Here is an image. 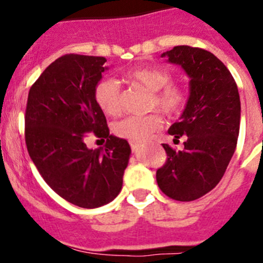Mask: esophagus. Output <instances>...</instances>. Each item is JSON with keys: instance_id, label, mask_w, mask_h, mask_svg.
Returning a JSON list of instances; mask_svg holds the SVG:
<instances>
[{"instance_id": "34e87169", "label": "esophagus", "mask_w": 263, "mask_h": 263, "mask_svg": "<svg viewBox=\"0 0 263 263\" xmlns=\"http://www.w3.org/2000/svg\"><path fill=\"white\" fill-rule=\"evenodd\" d=\"M131 148H132V151H139V148H140V146H141V144H139V142H131Z\"/></svg>"}]
</instances>
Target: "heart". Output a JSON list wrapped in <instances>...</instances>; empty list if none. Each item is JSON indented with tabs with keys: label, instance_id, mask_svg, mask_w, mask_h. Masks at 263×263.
<instances>
[{
	"label": "heart",
	"instance_id": "heart-1",
	"mask_svg": "<svg viewBox=\"0 0 263 263\" xmlns=\"http://www.w3.org/2000/svg\"><path fill=\"white\" fill-rule=\"evenodd\" d=\"M127 80L142 85L153 92L150 109H159L169 118L179 116L188 103V90L184 85L171 82L168 71L159 67H140L127 73ZM94 98L103 113L117 117L122 112L121 86L113 79H103L97 84ZM163 127V117L159 113H151L144 117H128L115 126V134L118 137L131 142H144Z\"/></svg>",
	"mask_w": 263,
	"mask_h": 263
}]
</instances>
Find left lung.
<instances>
[{
  "label": "left lung",
  "instance_id": "left-lung-1",
  "mask_svg": "<svg viewBox=\"0 0 263 263\" xmlns=\"http://www.w3.org/2000/svg\"><path fill=\"white\" fill-rule=\"evenodd\" d=\"M161 57L182 66L191 92L181 122L168 131L174 141L185 137L184 148L163 144L166 160L156 182L169 198L188 202L214 190L229 165L239 135V92L227 66L209 50L177 46Z\"/></svg>",
  "mask_w": 263,
  "mask_h": 263
}]
</instances>
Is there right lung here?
<instances>
[{
	"label": "right lung",
	"mask_w": 263,
	"mask_h": 263,
	"mask_svg": "<svg viewBox=\"0 0 263 263\" xmlns=\"http://www.w3.org/2000/svg\"><path fill=\"white\" fill-rule=\"evenodd\" d=\"M104 57L70 53L57 58L31 85L25 109V142L47 184L84 209L107 205L121 192L128 142L109 135L94 90L107 67ZM92 133L107 140L87 149Z\"/></svg>",
	"instance_id": "obj_1"
}]
</instances>
